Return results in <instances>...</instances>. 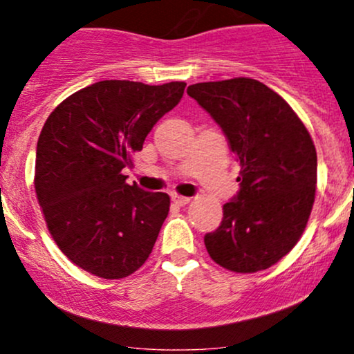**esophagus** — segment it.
Masks as SVG:
<instances>
[{
	"mask_svg": "<svg viewBox=\"0 0 354 354\" xmlns=\"http://www.w3.org/2000/svg\"><path fill=\"white\" fill-rule=\"evenodd\" d=\"M171 201H173L176 206H185V205H188V203H189V198L180 196V194H173Z\"/></svg>",
	"mask_w": 354,
	"mask_h": 354,
	"instance_id": "obj_1",
	"label": "esophagus"
}]
</instances>
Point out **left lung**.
I'll return each instance as SVG.
<instances>
[{"label":"left lung","instance_id":"left-lung-1","mask_svg":"<svg viewBox=\"0 0 354 354\" xmlns=\"http://www.w3.org/2000/svg\"><path fill=\"white\" fill-rule=\"evenodd\" d=\"M209 113L239 161V191L223 221L205 234L219 266L234 273L266 270L301 238L316 191V149L296 113L278 93L251 78L188 86Z\"/></svg>","mask_w":354,"mask_h":354}]
</instances>
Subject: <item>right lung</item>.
Here are the masks:
<instances>
[{"label": "right lung", "mask_w": 354, "mask_h": 354, "mask_svg": "<svg viewBox=\"0 0 354 354\" xmlns=\"http://www.w3.org/2000/svg\"><path fill=\"white\" fill-rule=\"evenodd\" d=\"M185 86L98 81L48 116L36 146V196L53 239L81 270L126 278L153 251L169 196L128 185L121 171Z\"/></svg>", "instance_id": "1"}]
</instances>
